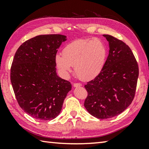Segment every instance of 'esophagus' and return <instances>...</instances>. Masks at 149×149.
Segmentation results:
<instances>
[{
    "mask_svg": "<svg viewBox=\"0 0 149 149\" xmlns=\"http://www.w3.org/2000/svg\"><path fill=\"white\" fill-rule=\"evenodd\" d=\"M73 86L74 87H78L81 86V84H79V83H74V85H73Z\"/></svg>",
    "mask_w": 149,
    "mask_h": 149,
    "instance_id": "obj_1",
    "label": "esophagus"
}]
</instances>
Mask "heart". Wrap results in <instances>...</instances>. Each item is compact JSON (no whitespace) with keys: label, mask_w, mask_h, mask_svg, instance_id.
Listing matches in <instances>:
<instances>
[{"label":"heart","mask_w":149,"mask_h":149,"mask_svg":"<svg viewBox=\"0 0 149 149\" xmlns=\"http://www.w3.org/2000/svg\"><path fill=\"white\" fill-rule=\"evenodd\" d=\"M107 49L101 40L80 39L65 45L62 55L55 57L58 68L64 75L71 72L72 66L78 78L84 81L94 79L104 67Z\"/></svg>","instance_id":"b5f03b06"}]
</instances>
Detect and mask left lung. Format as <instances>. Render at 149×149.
<instances>
[{
  "instance_id": "obj_1",
  "label": "left lung",
  "mask_w": 149,
  "mask_h": 149,
  "mask_svg": "<svg viewBox=\"0 0 149 149\" xmlns=\"http://www.w3.org/2000/svg\"><path fill=\"white\" fill-rule=\"evenodd\" d=\"M109 42V54L100 74L85 85L87 91L84 106L99 119L119 115L134 99L139 66L132 50L124 42L104 35Z\"/></svg>"
}]
</instances>
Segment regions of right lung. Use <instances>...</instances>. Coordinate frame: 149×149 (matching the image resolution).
<instances>
[{
	"mask_svg": "<svg viewBox=\"0 0 149 149\" xmlns=\"http://www.w3.org/2000/svg\"><path fill=\"white\" fill-rule=\"evenodd\" d=\"M66 37L41 35L20 45L10 68V80L17 103L25 112L40 120L59 115L72 85L57 75L55 57Z\"/></svg>",
	"mask_w": 149,
	"mask_h": 149,
	"instance_id": "add662e5",
	"label": "right lung"
}]
</instances>
